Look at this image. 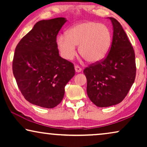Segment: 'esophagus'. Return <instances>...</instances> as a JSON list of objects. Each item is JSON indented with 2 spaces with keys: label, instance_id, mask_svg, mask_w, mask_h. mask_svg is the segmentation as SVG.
<instances>
[{
  "label": "esophagus",
  "instance_id": "obj_1",
  "mask_svg": "<svg viewBox=\"0 0 147 147\" xmlns=\"http://www.w3.org/2000/svg\"><path fill=\"white\" fill-rule=\"evenodd\" d=\"M75 70L77 73H80V72L82 71V69L80 67H79L78 65H75Z\"/></svg>",
  "mask_w": 147,
  "mask_h": 147
}]
</instances>
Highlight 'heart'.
<instances>
[{
    "label": "heart",
    "instance_id": "b5f03b06",
    "mask_svg": "<svg viewBox=\"0 0 147 147\" xmlns=\"http://www.w3.org/2000/svg\"><path fill=\"white\" fill-rule=\"evenodd\" d=\"M112 36L109 28L96 22L81 23L57 38V45L61 57L73 59L76 55V45L79 53L89 63H95L105 59L112 45Z\"/></svg>",
    "mask_w": 147,
    "mask_h": 147
}]
</instances>
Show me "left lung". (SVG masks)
<instances>
[{
  "label": "left lung",
  "instance_id": "1",
  "mask_svg": "<svg viewBox=\"0 0 147 147\" xmlns=\"http://www.w3.org/2000/svg\"><path fill=\"white\" fill-rule=\"evenodd\" d=\"M113 26L109 53L102 61L84 70L87 94L98 107H108L121 102L127 95L136 76L135 54L131 43L117 20L108 17Z\"/></svg>",
  "mask_w": 147,
  "mask_h": 147
}]
</instances>
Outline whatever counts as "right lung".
Returning a JSON list of instances; mask_svg holds the SVG:
<instances>
[{"instance_id":"right-lung-1","label":"right lung","mask_w":147,"mask_h":147,"mask_svg":"<svg viewBox=\"0 0 147 147\" xmlns=\"http://www.w3.org/2000/svg\"><path fill=\"white\" fill-rule=\"evenodd\" d=\"M66 21L63 17L38 21L16 47L13 75L24 98L34 105L57 106L75 75L74 64L60 57L56 42Z\"/></svg>"}]
</instances>
